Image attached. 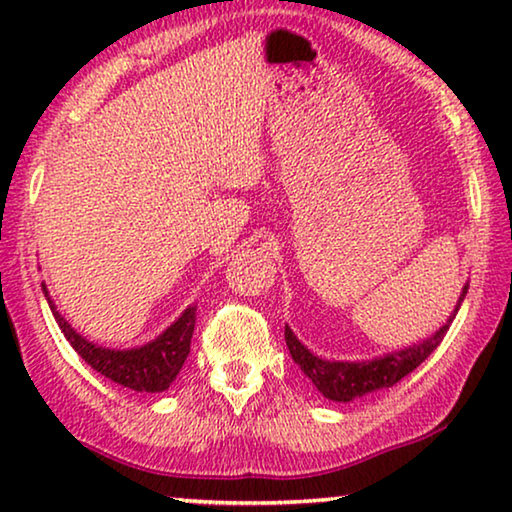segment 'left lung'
<instances>
[{"mask_svg": "<svg viewBox=\"0 0 512 512\" xmlns=\"http://www.w3.org/2000/svg\"><path fill=\"white\" fill-rule=\"evenodd\" d=\"M466 291H468V286H464V291H461L459 303H457V307H454L452 317L438 328L436 335H431L429 340L419 342V345L401 349V352L384 354V356H380V359L361 361V363L319 359V356H314L310 349H307L303 342L293 335L289 326L284 328L286 347H289L293 361L298 363L300 370L310 377L314 387H317L321 394L328 398V401L349 403V401H354V398L370 394V391L394 387V384L401 382L405 375H410L412 370L419 366V363H424L426 359H429V354L440 345V342H443L445 333L450 331V324H452V319L457 317L459 305L464 303Z\"/></svg>", "mask_w": 512, "mask_h": 512, "instance_id": "obj_1", "label": "left lung"}]
</instances>
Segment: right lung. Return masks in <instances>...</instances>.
Segmentation results:
<instances>
[{
  "label": "right lung",
  "instance_id": "right-lung-1",
  "mask_svg": "<svg viewBox=\"0 0 512 512\" xmlns=\"http://www.w3.org/2000/svg\"><path fill=\"white\" fill-rule=\"evenodd\" d=\"M44 293L55 321H58L60 331L65 333L69 345L76 349V354L88 363L97 373L109 377L111 382L128 387L132 391H149V394H158L165 391L170 384L177 380L181 366H184L188 352H191V338L195 328V307L181 314L174 324L160 333L156 340L149 345L135 347V349H104L97 347L86 338H81L72 326L67 324L60 312H55V305L48 298L46 284Z\"/></svg>",
  "mask_w": 512,
  "mask_h": 512
}]
</instances>
